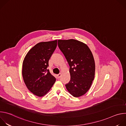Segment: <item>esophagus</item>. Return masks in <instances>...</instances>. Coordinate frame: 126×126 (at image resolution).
<instances>
[{"label": "esophagus", "mask_w": 126, "mask_h": 126, "mask_svg": "<svg viewBox=\"0 0 126 126\" xmlns=\"http://www.w3.org/2000/svg\"><path fill=\"white\" fill-rule=\"evenodd\" d=\"M61 74H59L57 75V77L58 78H60L61 77Z\"/></svg>", "instance_id": "esophagus-1"}]
</instances>
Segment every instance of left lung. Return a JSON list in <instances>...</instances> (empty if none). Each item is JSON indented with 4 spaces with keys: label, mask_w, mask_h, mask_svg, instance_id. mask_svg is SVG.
Listing matches in <instances>:
<instances>
[{
    "label": "left lung",
    "mask_w": 126,
    "mask_h": 126,
    "mask_svg": "<svg viewBox=\"0 0 126 126\" xmlns=\"http://www.w3.org/2000/svg\"><path fill=\"white\" fill-rule=\"evenodd\" d=\"M58 45L70 66L71 79L66 88L73 96L80 97L89 90L94 79L92 52L86 44L75 39L58 40Z\"/></svg>",
    "instance_id": "8db88e82"
}]
</instances>
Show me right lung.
Returning <instances> with one entry per match:
<instances>
[{"instance_id": "right-lung-1", "label": "right lung", "mask_w": 126, "mask_h": 126, "mask_svg": "<svg viewBox=\"0 0 126 126\" xmlns=\"http://www.w3.org/2000/svg\"><path fill=\"white\" fill-rule=\"evenodd\" d=\"M57 40L36 44L27 53L22 64V76L29 90L34 95H46L56 81L47 69L48 62L55 51Z\"/></svg>"}]
</instances>
